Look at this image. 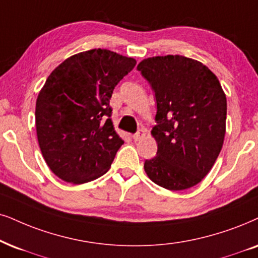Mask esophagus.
Wrapping results in <instances>:
<instances>
[{
  "mask_svg": "<svg viewBox=\"0 0 258 258\" xmlns=\"http://www.w3.org/2000/svg\"><path fill=\"white\" fill-rule=\"evenodd\" d=\"M145 130L144 128H139L138 131H137L135 135L132 136V138H133V140H138V139H140L142 138V137H144L145 136Z\"/></svg>",
  "mask_w": 258,
  "mask_h": 258,
  "instance_id": "obj_1",
  "label": "esophagus"
}]
</instances>
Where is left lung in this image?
Masks as SVG:
<instances>
[{
	"instance_id": "left-lung-1",
	"label": "left lung",
	"mask_w": 258,
	"mask_h": 258,
	"mask_svg": "<svg viewBox=\"0 0 258 258\" xmlns=\"http://www.w3.org/2000/svg\"><path fill=\"white\" fill-rule=\"evenodd\" d=\"M155 93L158 150L144 163L150 180L169 190L198 184L223 148L226 96L216 75L183 56H158L137 67Z\"/></svg>"
}]
</instances>
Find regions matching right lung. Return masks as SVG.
Listing matches in <instances>:
<instances>
[{"mask_svg":"<svg viewBox=\"0 0 258 258\" xmlns=\"http://www.w3.org/2000/svg\"><path fill=\"white\" fill-rule=\"evenodd\" d=\"M137 61L105 48L68 58L39 93L35 127L45 162L65 182L81 184L108 171L123 140L109 100Z\"/></svg>","mask_w":258,"mask_h":258,"instance_id":"add662e5","label":"right lung"}]
</instances>
